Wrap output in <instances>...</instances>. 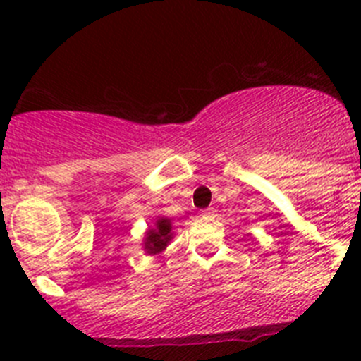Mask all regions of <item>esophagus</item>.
I'll return each instance as SVG.
<instances>
[{
  "label": "esophagus",
  "instance_id": "34e87169",
  "mask_svg": "<svg viewBox=\"0 0 361 361\" xmlns=\"http://www.w3.org/2000/svg\"><path fill=\"white\" fill-rule=\"evenodd\" d=\"M214 213H216V211H214L213 207H209V209L202 211V218H213V216H214Z\"/></svg>",
  "mask_w": 361,
  "mask_h": 361
}]
</instances>
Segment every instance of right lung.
<instances>
[{
    "instance_id": "right-lung-1",
    "label": "right lung",
    "mask_w": 361,
    "mask_h": 361,
    "mask_svg": "<svg viewBox=\"0 0 361 361\" xmlns=\"http://www.w3.org/2000/svg\"><path fill=\"white\" fill-rule=\"evenodd\" d=\"M173 224H171L169 218L160 216L155 220L154 227L148 228L145 232L143 238V250L147 251V255H159L167 248V245L173 239Z\"/></svg>"
}]
</instances>
